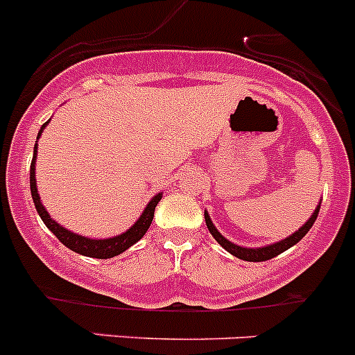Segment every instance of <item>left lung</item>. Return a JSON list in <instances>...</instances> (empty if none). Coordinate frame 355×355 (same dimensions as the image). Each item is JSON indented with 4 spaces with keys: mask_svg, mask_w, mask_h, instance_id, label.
I'll list each match as a JSON object with an SVG mask.
<instances>
[{
    "mask_svg": "<svg viewBox=\"0 0 355 355\" xmlns=\"http://www.w3.org/2000/svg\"><path fill=\"white\" fill-rule=\"evenodd\" d=\"M319 210H320V205L315 208V211L312 214V217L308 218L306 223L303 224V226L300 227V230L296 231V233H293L291 236L284 238V240L277 241V243L273 245H266V247H259V248H247V247H240V245L233 243V241L226 240V238L223 236V234L218 233L217 227L214 226V223H211L210 215L205 211V220H207V227L208 231L211 233V236L215 238V240L218 241V243L223 245L224 248H226L227 252L233 254L234 257H238V259H243V261H250V263H261V261H268V259H273V257H277L278 254L286 252L287 248H291L293 245H296L297 241L301 240V238L304 236V234L310 231V227L313 226V223H315L317 215H319Z\"/></svg>",
    "mask_w": 355,
    "mask_h": 355,
    "instance_id": "obj_1",
    "label": "left lung"
}]
</instances>
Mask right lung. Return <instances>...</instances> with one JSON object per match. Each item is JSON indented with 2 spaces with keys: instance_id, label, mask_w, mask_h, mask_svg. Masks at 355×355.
Returning a JSON list of instances; mask_svg holds the SVG:
<instances>
[{
  "instance_id": "1",
  "label": "right lung",
  "mask_w": 355,
  "mask_h": 355,
  "mask_svg": "<svg viewBox=\"0 0 355 355\" xmlns=\"http://www.w3.org/2000/svg\"><path fill=\"white\" fill-rule=\"evenodd\" d=\"M47 124H49V122H45V124L42 125V129L38 131V137H36V138L42 137V131L45 129V125H47ZM36 147H38V145L35 144V152H33V161H31V170H29V185H31V196H33V201H35L36 211H38V215L42 217L43 224H45V226H47L49 230H51L52 233L55 234V238H58V240L61 241L62 245H66V247H68L69 250H73V252L82 254V256L98 257V259H110V257L119 256V254H122L124 250H128L131 245H135L138 240H141V238H144V234L147 233V230L150 227L152 218H154V210H155V207H157L159 201H161L162 193L155 194V196L152 198L150 201H148V205L145 207L144 214L140 215V218H138L137 223L132 224V226L129 227L125 233L119 234V236L105 238V240H94V238L80 236V234L71 233V231H68L66 227L59 226L55 220H52V217L49 215V211L45 210V207H43L42 201H40L38 189H36V178H35L36 152H38V150H36Z\"/></svg>"
}]
</instances>
